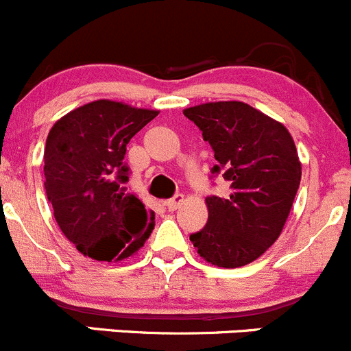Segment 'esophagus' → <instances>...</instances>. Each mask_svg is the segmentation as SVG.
I'll return each mask as SVG.
<instances>
[{
  "label": "esophagus",
  "mask_w": 351,
  "mask_h": 351,
  "mask_svg": "<svg viewBox=\"0 0 351 351\" xmlns=\"http://www.w3.org/2000/svg\"><path fill=\"white\" fill-rule=\"evenodd\" d=\"M183 200H185V198H183V195H175L173 198H168V200H165V205H166V208H168V210H176V208L180 207V205L183 204Z\"/></svg>",
  "instance_id": "obj_1"
}]
</instances>
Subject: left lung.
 <instances>
[{"label":"left lung","instance_id":"8db88e82","mask_svg":"<svg viewBox=\"0 0 351 351\" xmlns=\"http://www.w3.org/2000/svg\"><path fill=\"white\" fill-rule=\"evenodd\" d=\"M202 130L231 185L207 197L208 221L190 236L205 261L238 268L260 258L280 236L300 183V161L284 123L243 101H212L183 110Z\"/></svg>","mask_w":351,"mask_h":351}]
</instances>
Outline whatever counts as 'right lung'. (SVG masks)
I'll return each instance as SVG.
<instances>
[{"label":"right lung","mask_w":351,"mask_h":351,"mask_svg":"<svg viewBox=\"0 0 351 351\" xmlns=\"http://www.w3.org/2000/svg\"><path fill=\"white\" fill-rule=\"evenodd\" d=\"M112 100L74 108L45 141V193L61 231L80 253L119 261L141 250L154 229V212L125 192L129 141L158 115Z\"/></svg>","instance_id":"1"}]
</instances>
